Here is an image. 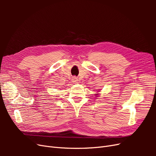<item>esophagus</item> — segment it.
<instances>
[{"mask_svg":"<svg viewBox=\"0 0 156 156\" xmlns=\"http://www.w3.org/2000/svg\"><path fill=\"white\" fill-rule=\"evenodd\" d=\"M72 80H73V83H77V81H78V80H77V77H73V79H72Z\"/></svg>","mask_w":156,"mask_h":156,"instance_id":"34e87169","label":"esophagus"}]
</instances>
